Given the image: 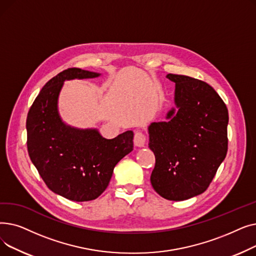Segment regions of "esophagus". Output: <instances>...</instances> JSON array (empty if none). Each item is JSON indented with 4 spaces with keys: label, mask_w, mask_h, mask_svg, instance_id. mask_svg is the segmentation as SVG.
<instances>
[{
    "label": "esophagus",
    "mask_w": 256,
    "mask_h": 256,
    "mask_svg": "<svg viewBox=\"0 0 256 256\" xmlns=\"http://www.w3.org/2000/svg\"><path fill=\"white\" fill-rule=\"evenodd\" d=\"M145 141H146L145 134L141 130H137L135 132V137H134V142H135V145L138 147H142V146H144Z\"/></svg>",
    "instance_id": "obj_1"
}]
</instances>
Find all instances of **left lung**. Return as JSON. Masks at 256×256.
Returning <instances> with one entry per match:
<instances>
[{"mask_svg":"<svg viewBox=\"0 0 256 256\" xmlns=\"http://www.w3.org/2000/svg\"><path fill=\"white\" fill-rule=\"evenodd\" d=\"M176 83V108L148 126L156 156L150 182L165 199L180 201L204 193L227 154L228 111L219 94L202 80L166 76Z\"/></svg>","mask_w":256,"mask_h":256,"instance_id":"8db88e82","label":"left lung"}]
</instances>
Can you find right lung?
Masks as SVG:
<instances>
[{
  "instance_id": "add662e5",
  "label": "right lung",
  "mask_w": 256,
  "mask_h": 256,
  "mask_svg": "<svg viewBox=\"0 0 256 256\" xmlns=\"http://www.w3.org/2000/svg\"><path fill=\"white\" fill-rule=\"evenodd\" d=\"M100 74L68 68L50 78L26 117V146L32 163L50 190L72 201L98 198L119 160L134 148V132L104 138L96 128H76L63 122L58 111L65 80L93 78Z\"/></svg>"
}]
</instances>
